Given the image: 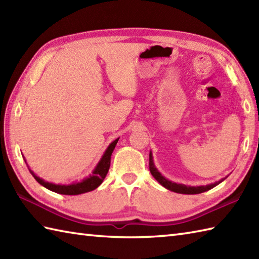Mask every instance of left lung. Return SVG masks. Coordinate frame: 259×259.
<instances>
[{
  "mask_svg": "<svg viewBox=\"0 0 259 259\" xmlns=\"http://www.w3.org/2000/svg\"><path fill=\"white\" fill-rule=\"evenodd\" d=\"M149 169H150L151 175L156 178V180L158 181L159 184H161L164 187V188H167V189L171 190V191H175V192H178V194H186V195L201 194V192H203V191H207L209 189L213 188L214 186H217L218 184H221L223 180H225V178H224L222 180H219L218 183H214V184L208 185V186H200V187H188V186H185V185L171 183V181H169L166 178H163L162 176L160 175V172H159L158 170L156 169L155 164H153L151 152H150V155H149Z\"/></svg>",
  "mask_w": 259,
  "mask_h": 259,
  "instance_id": "8db88e82",
  "label": "left lung"
}]
</instances>
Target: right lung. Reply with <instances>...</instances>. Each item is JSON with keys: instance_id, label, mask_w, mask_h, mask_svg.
Returning <instances> with one entry per match:
<instances>
[{"instance_id": "add662e5", "label": "right lung", "mask_w": 259, "mask_h": 259, "mask_svg": "<svg viewBox=\"0 0 259 259\" xmlns=\"http://www.w3.org/2000/svg\"><path fill=\"white\" fill-rule=\"evenodd\" d=\"M119 138L115 139L111 145L108 147L107 151L104 152V155L102 157V159L100 160V162L98 163L97 168L95 169V171L92 172V175L90 176L89 178L84 179L83 181L78 184H73V185H54V184H50L47 183V181L42 180L33 174L30 170V172L32 174L33 177L37 181L38 184L42 185L43 187H46L49 190L57 192V194H61V195H80V194H84V192L95 190L97 187L100 186L102 184V181L106 178V176L109 171L110 168V162H111V155L115 148V145H117ZM25 161V160H24Z\"/></svg>"}]
</instances>
